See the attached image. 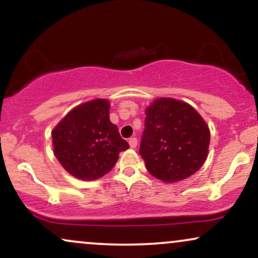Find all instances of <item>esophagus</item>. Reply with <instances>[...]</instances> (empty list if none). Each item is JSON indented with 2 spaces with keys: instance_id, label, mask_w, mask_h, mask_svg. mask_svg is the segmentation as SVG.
Here are the masks:
<instances>
[{
  "instance_id": "obj_1",
  "label": "esophagus",
  "mask_w": 258,
  "mask_h": 258,
  "mask_svg": "<svg viewBox=\"0 0 258 258\" xmlns=\"http://www.w3.org/2000/svg\"><path fill=\"white\" fill-rule=\"evenodd\" d=\"M128 144H130V147H131V148H136V147H137V144H138V139L136 137L130 138L128 139Z\"/></svg>"
}]
</instances>
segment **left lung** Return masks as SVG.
Here are the masks:
<instances>
[{"label": "left lung", "mask_w": 258, "mask_h": 258, "mask_svg": "<svg viewBox=\"0 0 258 258\" xmlns=\"http://www.w3.org/2000/svg\"><path fill=\"white\" fill-rule=\"evenodd\" d=\"M139 154L152 176L178 182L194 174L207 158L209 127L195 109L172 98L156 99L146 110Z\"/></svg>", "instance_id": "obj_1"}]
</instances>
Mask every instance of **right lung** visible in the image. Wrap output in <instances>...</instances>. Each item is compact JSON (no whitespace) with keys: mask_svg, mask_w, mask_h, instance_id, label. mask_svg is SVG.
I'll use <instances>...</instances> for the list:
<instances>
[{"mask_svg":"<svg viewBox=\"0 0 258 258\" xmlns=\"http://www.w3.org/2000/svg\"><path fill=\"white\" fill-rule=\"evenodd\" d=\"M109 108L108 100H91L73 109L52 131L55 158L76 178H100L130 148L110 122Z\"/></svg>","mask_w":258,"mask_h":258,"instance_id":"obj_1","label":"right lung"}]
</instances>
